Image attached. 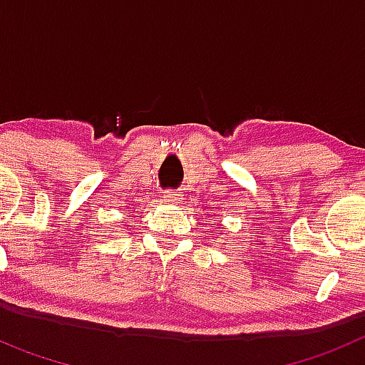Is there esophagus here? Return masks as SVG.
<instances>
[{"instance_id": "34e87169", "label": "esophagus", "mask_w": 365, "mask_h": 365, "mask_svg": "<svg viewBox=\"0 0 365 365\" xmlns=\"http://www.w3.org/2000/svg\"><path fill=\"white\" fill-rule=\"evenodd\" d=\"M164 199H166L168 202H179L180 199H182V193L173 192V190H168V192H164Z\"/></svg>"}]
</instances>
